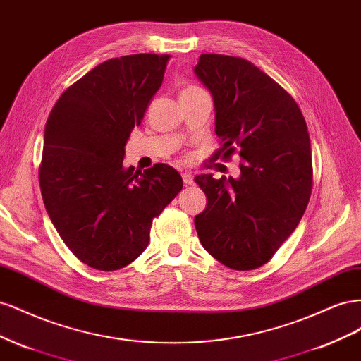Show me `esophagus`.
Returning <instances> with one entry per match:
<instances>
[{
    "label": "esophagus",
    "instance_id": "1",
    "mask_svg": "<svg viewBox=\"0 0 361 361\" xmlns=\"http://www.w3.org/2000/svg\"><path fill=\"white\" fill-rule=\"evenodd\" d=\"M182 179L185 185H194V178L190 171H183L182 173Z\"/></svg>",
    "mask_w": 361,
    "mask_h": 361
}]
</instances>
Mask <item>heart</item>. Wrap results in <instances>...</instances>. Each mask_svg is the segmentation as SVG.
<instances>
[{
    "label": "heart",
    "mask_w": 361,
    "mask_h": 361,
    "mask_svg": "<svg viewBox=\"0 0 361 361\" xmlns=\"http://www.w3.org/2000/svg\"><path fill=\"white\" fill-rule=\"evenodd\" d=\"M190 89H191V87H190Z\"/></svg>",
    "instance_id": "heart-1"
}]
</instances>
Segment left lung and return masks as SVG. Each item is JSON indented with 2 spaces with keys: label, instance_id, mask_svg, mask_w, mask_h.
Returning <instances> with one entry per match:
<instances>
[{
  "label": "left lung",
  "instance_id": "1",
  "mask_svg": "<svg viewBox=\"0 0 361 361\" xmlns=\"http://www.w3.org/2000/svg\"><path fill=\"white\" fill-rule=\"evenodd\" d=\"M214 97L216 157L239 152L238 179L200 174L207 197L194 218L204 250L236 271L256 269L297 228L307 207L312 149L307 125L293 97L253 63L202 54L194 68Z\"/></svg>",
  "mask_w": 361,
  "mask_h": 361
}]
</instances>
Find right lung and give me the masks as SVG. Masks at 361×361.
Instances as JSON below:
<instances>
[{"label":"right lung","mask_w":361,"mask_h":361,"mask_svg":"<svg viewBox=\"0 0 361 361\" xmlns=\"http://www.w3.org/2000/svg\"><path fill=\"white\" fill-rule=\"evenodd\" d=\"M169 59L134 54L101 63L64 90L47 120L43 203L64 244L94 269L116 271L143 253L152 220L183 187L167 164L123 166L130 130L159 90Z\"/></svg>","instance_id":"add662e5"}]
</instances>
